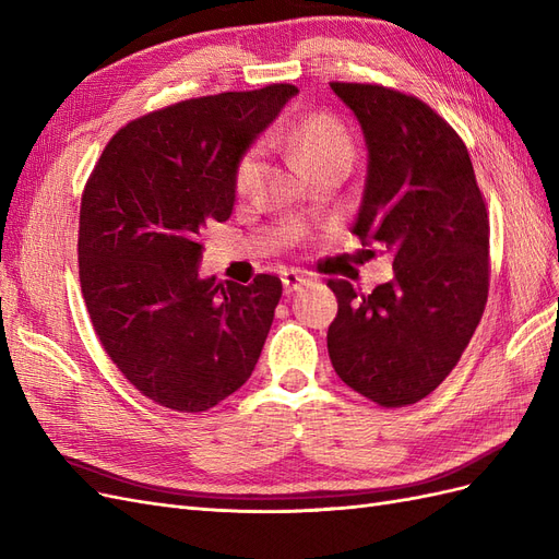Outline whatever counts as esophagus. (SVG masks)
Returning a JSON list of instances; mask_svg holds the SVG:
<instances>
[{
    "instance_id": "34e87169",
    "label": "esophagus",
    "mask_w": 559,
    "mask_h": 559,
    "mask_svg": "<svg viewBox=\"0 0 559 559\" xmlns=\"http://www.w3.org/2000/svg\"><path fill=\"white\" fill-rule=\"evenodd\" d=\"M308 280H306V275H300V273H296V270H284L282 273V284H284V294H294V292H298L302 284H306Z\"/></svg>"
}]
</instances>
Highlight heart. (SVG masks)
I'll return each mask as SVG.
<instances>
[{
	"mask_svg": "<svg viewBox=\"0 0 559 559\" xmlns=\"http://www.w3.org/2000/svg\"><path fill=\"white\" fill-rule=\"evenodd\" d=\"M282 144L310 175L331 165L349 167L354 160V140L349 130L335 116L314 111L298 121L282 138ZM259 148H249L235 167V189L247 191L259 173Z\"/></svg>",
	"mask_w": 559,
	"mask_h": 559,
	"instance_id": "heart-1",
	"label": "heart"
}]
</instances>
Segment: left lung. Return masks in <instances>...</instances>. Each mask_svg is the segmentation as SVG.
I'll use <instances>...</instances> for the list:
<instances>
[{"mask_svg":"<svg viewBox=\"0 0 559 559\" xmlns=\"http://www.w3.org/2000/svg\"><path fill=\"white\" fill-rule=\"evenodd\" d=\"M331 88L357 116L368 146L352 233L394 253V280L368 296L345 280H329L337 298L329 357L354 392L401 408L450 376L483 317L485 198L466 144L421 99L376 83L333 81Z\"/></svg>","mask_w":559,"mask_h":559,"instance_id":"8db88e82","label":"left lung"}]
</instances>
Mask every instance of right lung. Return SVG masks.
<instances>
[{"instance_id":"obj_1","label":"right lung","mask_w":559,"mask_h":559,"mask_svg":"<svg viewBox=\"0 0 559 559\" xmlns=\"http://www.w3.org/2000/svg\"><path fill=\"white\" fill-rule=\"evenodd\" d=\"M296 93L273 83L134 118L83 189L79 280L93 329L128 382L163 408H214L261 357L282 282L202 280L200 233L230 216L238 160Z\"/></svg>"}]
</instances>
